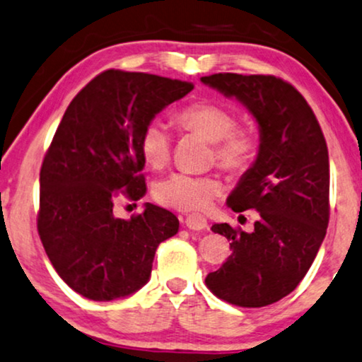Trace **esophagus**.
<instances>
[{
    "mask_svg": "<svg viewBox=\"0 0 362 362\" xmlns=\"http://www.w3.org/2000/svg\"><path fill=\"white\" fill-rule=\"evenodd\" d=\"M185 225H187V228H190V230H205L206 226H209L205 216L199 215V214L187 215L185 216Z\"/></svg>",
    "mask_w": 362,
    "mask_h": 362,
    "instance_id": "1",
    "label": "esophagus"
}]
</instances>
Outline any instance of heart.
<instances>
[{
    "instance_id": "1",
    "label": "heart",
    "mask_w": 362,
    "mask_h": 362,
    "mask_svg": "<svg viewBox=\"0 0 362 362\" xmlns=\"http://www.w3.org/2000/svg\"><path fill=\"white\" fill-rule=\"evenodd\" d=\"M175 124L184 132L202 136L211 144L210 156L226 172H247L258 156V137L252 127L235 124V114L211 100H195L175 114ZM139 151L152 168L165 167L172 156V139L160 122H148L139 137ZM153 199L163 206L190 211L204 210L221 194L220 180L214 175L177 172L158 180Z\"/></svg>"
}]
</instances>
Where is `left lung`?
Returning <instances> with one entry per match:
<instances>
[{
  "mask_svg": "<svg viewBox=\"0 0 362 362\" xmlns=\"http://www.w3.org/2000/svg\"><path fill=\"white\" fill-rule=\"evenodd\" d=\"M202 83L233 95L258 120L262 144L253 167L228 197L233 211L258 210L247 233L228 223L211 230L230 240L231 255L206 274L216 298L262 308L300 285L315 262L329 221V157L315 112L300 90L264 74L218 72Z\"/></svg>",
  "mask_w": 362,
  "mask_h": 362,
  "instance_id": "1",
  "label": "left lung"
}]
</instances>
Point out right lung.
<instances>
[{"label": "right lung", "mask_w": 362, "mask_h": 362, "mask_svg": "<svg viewBox=\"0 0 362 362\" xmlns=\"http://www.w3.org/2000/svg\"><path fill=\"white\" fill-rule=\"evenodd\" d=\"M194 84L107 69L67 105L40 172L37 233L57 274L88 300L110 301L147 283L156 250L178 231L172 211L146 204L129 220L115 200L146 194L142 129Z\"/></svg>", "instance_id": "obj_1"}]
</instances>
